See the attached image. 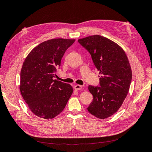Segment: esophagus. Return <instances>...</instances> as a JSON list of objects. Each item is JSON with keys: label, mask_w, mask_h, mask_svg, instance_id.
Instances as JSON below:
<instances>
[{"label": "esophagus", "mask_w": 152, "mask_h": 152, "mask_svg": "<svg viewBox=\"0 0 152 152\" xmlns=\"http://www.w3.org/2000/svg\"><path fill=\"white\" fill-rule=\"evenodd\" d=\"M82 86H80V85H75L74 86V89L76 90V91H79V90H80L82 89Z\"/></svg>", "instance_id": "esophagus-1"}]
</instances>
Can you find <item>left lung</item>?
I'll return each instance as SVG.
<instances>
[{
    "label": "left lung",
    "mask_w": 152,
    "mask_h": 152,
    "mask_svg": "<svg viewBox=\"0 0 152 152\" xmlns=\"http://www.w3.org/2000/svg\"><path fill=\"white\" fill-rule=\"evenodd\" d=\"M88 51L99 71V86H89L93 100L88 112L98 118L112 116L122 106L129 90L132 71L123 49L103 36L96 35L78 40Z\"/></svg>",
    "instance_id": "left-lung-1"
}]
</instances>
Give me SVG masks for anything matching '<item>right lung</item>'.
Returning <instances> with one entry per match:
<instances>
[{
  "instance_id": "obj_1",
  "label": "right lung",
  "mask_w": 152,
  "mask_h": 152,
  "mask_svg": "<svg viewBox=\"0 0 152 152\" xmlns=\"http://www.w3.org/2000/svg\"><path fill=\"white\" fill-rule=\"evenodd\" d=\"M75 39H53L39 44L25 58L20 73L23 98L35 115L44 119L56 117L65 108L72 87L53 80L66 49Z\"/></svg>"
}]
</instances>
